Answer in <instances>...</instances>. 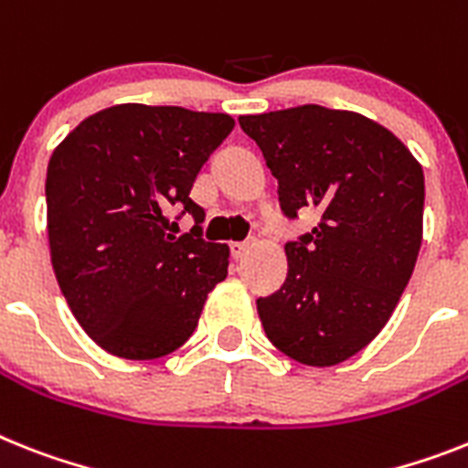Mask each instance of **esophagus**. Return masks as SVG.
Returning <instances> with one entry per match:
<instances>
[{"label":"esophagus","mask_w":468,"mask_h":468,"mask_svg":"<svg viewBox=\"0 0 468 468\" xmlns=\"http://www.w3.org/2000/svg\"><path fill=\"white\" fill-rule=\"evenodd\" d=\"M252 250V242L250 240H242V242H230V254H233L235 259H242L247 252Z\"/></svg>","instance_id":"obj_1"}]
</instances>
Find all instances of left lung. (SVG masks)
<instances>
[{"instance_id": "1", "label": "left lung", "mask_w": 468, "mask_h": 468, "mask_svg": "<svg viewBox=\"0 0 468 468\" xmlns=\"http://www.w3.org/2000/svg\"><path fill=\"white\" fill-rule=\"evenodd\" d=\"M278 178L285 216L319 226L285 245L288 278L257 312L266 337L307 367H335L388 324L423 240V168L376 121L319 104L240 116Z\"/></svg>"}]
</instances>
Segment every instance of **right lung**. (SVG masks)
<instances>
[{
    "label": "right lung",
    "mask_w": 468,
    "mask_h": 468,
    "mask_svg": "<svg viewBox=\"0 0 468 468\" xmlns=\"http://www.w3.org/2000/svg\"><path fill=\"white\" fill-rule=\"evenodd\" d=\"M228 113L116 104L73 128L47 166L54 276L82 331L121 359H159L187 343L207 294L228 276V245L199 238L190 190L233 131ZM198 226L168 234L171 210Z\"/></svg>",
    "instance_id": "add662e5"
}]
</instances>
